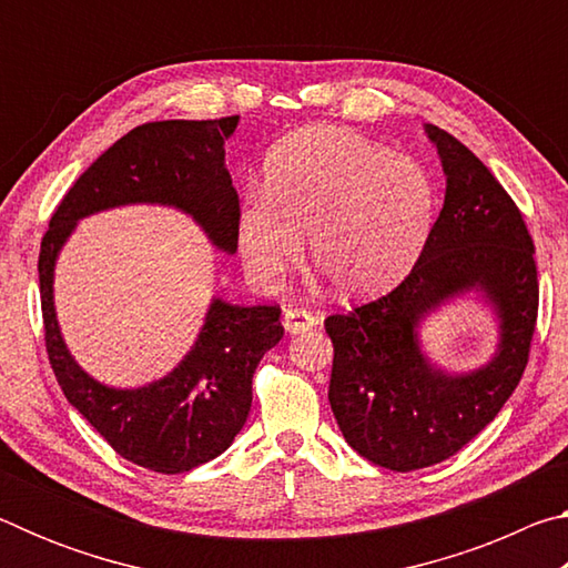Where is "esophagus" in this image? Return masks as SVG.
I'll return each instance as SVG.
<instances>
[{
	"label": "esophagus",
	"mask_w": 568,
	"mask_h": 568,
	"mask_svg": "<svg viewBox=\"0 0 568 568\" xmlns=\"http://www.w3.org/2000/svg\"><path fill=\"white\" fill-rule=\"evenodd\" d=\"M321 321H318V315H313V313H307V311H301V307H285V313H283V325H285V331L287 333H305V331H311V328H315V325H318Z\"/></svg>",
	"instance_id": "obj_1"
}]
</instances>
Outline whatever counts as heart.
Instances as JSON below:
<instances>
[{
	"instance_id": "heart-1",
	"label": "heart",
	"mask_w": 568,
	"mask_h": 568,
	"mask_svg": "<svg viewBox=\"0 0 568 568\" xmlns=\"http://www.w3.org/2000/svg\"><path fill=\"white\" fill-rule=\"evenodd\" d=\"M438 187L416 158L331 124L291 132L267 152L261 195L235 215V243L250 281L275 285L303 255L345 297L396 287L428 245Z\"/></svg>"
}]
</instances>
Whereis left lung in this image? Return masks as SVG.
I'll use <instances>...</instances> for the list:
<instances>
[{
    "instance_id": "obj_1",
    "label": "left lung",
    "mask_w": 568,
    "mask_h": 568,
    "mask_svg": "<svg viewBox=\"0 0 568 568\" xmlns=\"http://www.w3.org/2000/svg\"><path fill=\"white\" fill-rule=\"evenodd\" d=\"M426 134L446 175L426 250L396 291L325 318L328 400L343 438L400 474L458 454L496 418L524 376L538 313L534 240L514 200L454 134L436 124ZM468 292L495 311L499 343L484 366L456 374L427 358L419 325Z\"/></svg>"
}]
</instances>
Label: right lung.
<instances>
[{
	"label": "right lung",
	"mask_w": 568,
	"mask_h": 568,
	"mask_svg": "<svg viewBox=\"0 0 568 568\" xmlns=\"http://www.w3.org/2000/svg\"><path fill=\"white\" fill-rule=\"evenodd\" d=\"M240 118L162 120L130 130L77 178L40 250L44 341L64 398L122 458L158 474H185L217 458L245 426L253 373L283 338L281 307L213 297L195 343L168 376L138 388L92 378L72 358L54 311V265L82 217L124 205L190 215L220 253L235 255L237 192L225 140Z\"/></svg>",
	"instance_id": "add662e5"
}]
</instances>
